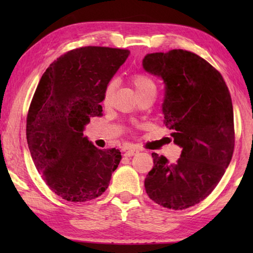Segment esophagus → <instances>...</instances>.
I'll return each mask as SVG.
<instances>
[{
    "label": "esophagus",
    "mask_w": 253,
    "mask_h": 253,
    "mask_svg": "<svg viewBox=\"0 0 253 253\" xmlns=\"http://www.w3.org/2000/svg\"><path fill=\"white\" fill-rule=\"evenodd\" d=\"M138 152L137 151V149H135V148H129L128 149V151L125 153V155L126 156H132V155H135V154Z\"/></svg>",
    "instance_id": "34e87169"
}]
</instances>
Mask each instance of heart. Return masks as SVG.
<instances>
[{"label": "heart", "mask_w": 253, "mask_h": 253, "mask_svg": "<svg viewBox=\"0 0 253 253\" xmlns=\"http://www.w3.org/2000/svg\"><path fill=\"white\" fill-rule=\"evenodd\" d=\"M130 84L132 87H134L137 96L140 97L143 95H146V93H155L156 92V85L154 83L151 77H148L145 74H140V72H137L130 76ZM115 92V81L110 80L108 84H106L104 93H102V104L105 106H108L111 99H113Z\"/></svg>", "instance_id": "heart-1"}]
</instances>
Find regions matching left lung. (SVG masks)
Wrapping results in <instances>:
<instances>
[{
	"instance_id": "8db88e82",
	"label": "left lung",
	"mask_w": 253,
	"mask_h": 253,
	"mask_svg": "<svg viewBox=\"0 0 253 253\" xmlns=\"http://www.w3.org/2000/svg\"><path fill=\"white\" fill-rule=\"evenodd\" d=\"M143 67L164 80V124L183 148L176 163L153 153L145 178L149 199L161 207L183 210L212 193L234 151L231 95L215 68L191 51L147 54Z\"/></svg>"
}]
</instances>
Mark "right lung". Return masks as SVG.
I'll list each match as a JSON object with an SVG mask.
<instances>
[{
    "mask_svg": "<svg viewBox=\"0 0 253 253\" xmlns=\"http://www.w3.org/2000/svg\"><path fill=\"white\" fill-rule=\"evenodd\" d=\"M129 53L83 46L60 55L41 77L28 111V146L42 179L63 200L98 198L118 168L119 149L97 148L84 137V128L102 115L106 84Z\"/></svg>",
    "mask_w": 253,
    "mask_h": 253,
    "instance_id": "obj_1",
    "label": "right lung"
}]
</instances>
